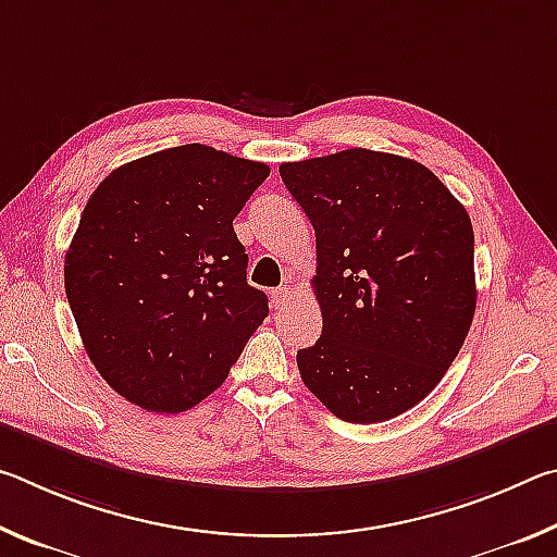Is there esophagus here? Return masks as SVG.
<instances>
[{
	"label": "esophagus",
	"instance_id": "obj_1",
	"mask_svg": "<svg viewBox=\"0 0 557 557\" xmlns=\"http://www.w3.org/2000/svg\"><path fill=\"white\" fill-rule=\"evenodd\" d=\"M287 299H289V285H280L277 289H272V305H275V309L285 307Z\"/></svg>",
	"mask_w": 557,
	"mask_h": 557
}]
</instances>
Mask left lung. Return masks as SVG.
<instances>
[{
    "label": "left lung",
    "instance_id": "8db88e82",
    "mask_svg": "<svg viewBox=\"0 0 557 557\" xmlns=\"http://www.w3.org/2000/svg\"><path fill=\"white\" fill-rule=\"evenodd\" d=\"M317 235L322 336L299 375L346 422H383L442 381L476 309L474 231L440 178L373 149L280 164Z\"/></svg>",
    "mask_w": 557,
    "mask_h": 557
}]
</instances>
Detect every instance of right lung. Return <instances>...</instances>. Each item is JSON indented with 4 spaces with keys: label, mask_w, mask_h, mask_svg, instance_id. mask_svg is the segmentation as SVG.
<instances>
[{
    "label": "right lung",
    "mask_w": 557,
    "mask_h": 557,
    "mask_svg": "<svg viewBox=\"0 0 557 557\" xmlns=\"http://www.w3.org/2000/svg\"><path fill=\"white\" fill-rule=\"evenodd\" d=\"M270 166L206 145L117 166L65 252V297L92 366L149 412H184L228 379L268 317L233 231Z\"/></svg>",
    "instance_id": "1"
}]
</instances>
